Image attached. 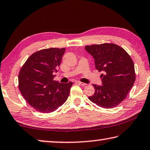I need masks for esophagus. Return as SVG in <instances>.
<instances>
[{
	"label": "esophagus",
	"instance_id": "esophagus-1",
	"mask_svg": "<svg viewBox=\"0 0 150 150\" xmlns=\"http://www.w3.org/2000/svg\"><path fill=\"white\" fill-rule=\"evenodd\" d=\"M76 83L78 84H79L81 85H82V86H85L87 84L86 83H82V82H80V81H76Z\"/></svg>",
	"mask_w": 150,
	"mask_h": 150
}]
</instances>
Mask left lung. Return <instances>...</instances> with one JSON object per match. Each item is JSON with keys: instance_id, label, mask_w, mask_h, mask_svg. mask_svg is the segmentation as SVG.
<instances>
[{"instance_id": "1", "label": "left lung", "mask_w": 150, "mask_h": 150, "mask_svg": "<svg viewBox=\"0 0 150 150\" xmlns=\"http://www.w3.org/2000/svg\"><path fill=\"white\" fill-rule=\"evenodd\" d=\"M85 49L93 57L102 85L93 84L95 93L88 98L103 108H113L124 100L135 80L134 62L126 51L113 43L87 45Z\"/></svg>"}]
</instances>
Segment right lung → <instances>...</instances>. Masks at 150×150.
Returning a JSON list of instances; mask_svg holds the SVG:
<instances>
[{
  "label": "right lung",
  "mask_w": 150,
  "mask_h": 150,
  "mask_svg": "<svg viewBox=\"0 0 150 150\" xmlns=\"http://www.w3.org/2000/svg\"><path fill=\"white\" fill-rule=\"evenodd\" d=\"M65 48H50L31 54L21 69L18 88L27 103L42 113L57 109L67 99L72 82L54 81Z\"/></svg>",
  "instance_id": "add662e5"
}]
</instances>
